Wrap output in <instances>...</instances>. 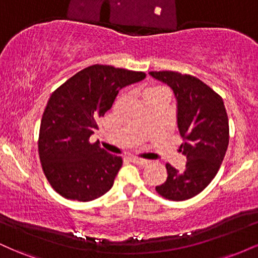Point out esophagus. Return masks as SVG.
<instances>
[{
  "mask_svg": "<svg viewBox=\"0 0 258 258\" xmlns=\"http://www.w3.org/2000/svg\"><path fill=\"white\" fill-rule=\"evenodd\" d=\"M132 161L135 162V164L139 165V166H146V165L149 164V161H148L147 159H142V158H132Z\"/></svg>",
  "mask_w": 258,
  "mask_h": 258,
  "instance_id": "obj_1",
  "label": "esophagus"
}]
</instances>
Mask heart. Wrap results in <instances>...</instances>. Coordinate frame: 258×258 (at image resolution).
Instances as JSON below:
<instances>
[{"instance_id":"1","label":"heart","mask_w":258,"mask_h":258,"mask_svg":"<svg viewBox=\"0 0 258 258\" xmlns=\"http://www.w3.org/2000/svg\"><path fill=\"white\" fill-rule=\"evenodd\" d=\"M156 90H162V87H153V88H149V90H148V91H156Z\"/></svg>"}]
</instances>
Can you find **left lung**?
Masks as SVG:
<instances>
[{
  "label": "left lung",
  "instance_id": "left-lung-1",
  "mask_svg": "<svg viewBox=\"0 0 258 258\" xmlns=\"http://www.w3.org/2000/svg\"><path fill=\"white\" fill-rule=\"evenodd\" d=\"M173 90L177 123L186 156L183 170L166 164L167 178L155 186L165 199L188 200L211 183L220 170L229 143V123L222 97L195 76L178 72H150Z\"/></svg>",
  "mask_w": 258,
  "mask_h": 258
}]
</instances>
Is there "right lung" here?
Instances as JSON below:
<instances>
[{
	"instance_id": "right-lung-1",
	"label": "right lung",
	"mask_w": 258,
	"mask_h": 258,
	"mask_svg": "<svg viewBox=\"0 0 258 258\" xmlns=\"http://www.w3.org/2000/svg\"><path fill=\"white\" fill-rule=\"evenodd\" d=\"M144 78L143 72L96 64L51 94L41 120L38 155L47 180L65 199L94 200L114 184L122 159L98 142L91 143L90 137L121 88Z\"/></svg>"
}]
</instances>
